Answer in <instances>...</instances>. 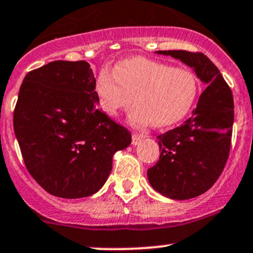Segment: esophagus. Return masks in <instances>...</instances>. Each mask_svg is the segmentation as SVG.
<instances>
[{"mask_svg": "<svg viewBox=\"0 0 253 253\" xmlns=\"http://www.w3.org/2000/svg\"><path fill=\"white\" fill-rule=\"evenodd\" d=\"M144 137H146V136L141 135V134H134V135H132V141H131L132 146H137V144H140L141 141L143 140Z\"/></svg>", "mask_w": 253, "mask_h": 253, "instance_id": "1", "label": "esophagus"}]
</instances>
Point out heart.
<instances>
[{
    "label": "heart",
    "instance_id": "b5f03b06",
    "mask_svg": "<svg viewBox=\"0 0 253 253\" xmlns=\"http://www.w3.org/2000/svg\"><path fill=\"white\" fill-rule=\"evenodd\" d=\"M198 93L196 75L147 58H129L115 67V74L103 70L95 82L99 107L115 117L134 100L129 113L134 126L152 123L163 127L188 115Z\"/></svg>",
    "mask_w": 253,
    "mask_h": 253
}]
</instances>
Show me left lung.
I'll return each instance as SVG.
<instances>
[{
	"instance_id": "obj_1",
	"label": "left lung",
	"mask_w": 253,
	"mask_h": 253,
	"mask_svg": "<svg viewBox=\"0 0 253 253\" xmlns=\"http://www.w3.org/2000/svg\"><path fill=\"white\" fill-rule=\"evenodd\" d=\"M192 68L207 86L191 117L158 136L160 158L147 172L152 188L172 200H189L214 185L227 163L234 122L232 90L216 65L201 52L157 51Z\"/></svg>"
}]
</instances>
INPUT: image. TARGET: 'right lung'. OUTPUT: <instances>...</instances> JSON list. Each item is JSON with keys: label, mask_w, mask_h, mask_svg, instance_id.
Returning <instances> with one entry per match:
<instances>
[{"label": "right lung", "mask_w": 253, "mask_h": 253, "mask_svg": "<svg viewBox=\"0 0 253 253\" xmlns=\"http://www.w3.org/2000/svg\"><path fill=\"white\" fill-rule=\"evenodd\" d=\"M86 61H53L27 73L14 110L26 169L49 194L82 198L103 188L131 134L98 109Z\"/></svg>", "instance_id": "1"}]
</instances>
